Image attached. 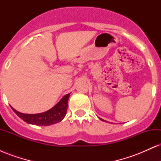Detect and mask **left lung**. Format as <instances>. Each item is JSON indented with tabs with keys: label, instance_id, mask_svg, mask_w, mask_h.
Here are the masks:
<instances>
[{
	"label": "left lung",
	"instance_id": "obj_1",
	"mask_svg": "<svg viewBox=\"0 0 161 161\" xmlns=\"http://www.w3.org/2000/svg\"><path fill=\"white\" fill-rule=\"evenodd\" d=\"M100 119H101V120H102V121H104V119H101V118H100Z\"/></svg>",
	"mask_w": 161,
	"mask_h": 161
}]
</instances>
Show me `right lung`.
Masks as SVG:
<instances>
[{
    "label": "right lung",
    "instance_id": "1",
    "mask_svg": "<svg viewBox=\"0 0 161 161\" xmlns=\"http://www.w3.org/2000/svg\"><path fill=\"white\" fill-rule=\"evenodd\" d=\"M70 94L64 95V97L55 105L53 108L50 109L47 111L37 114H25L12 108L13 110L23 120L27 123L34 124L36 125H50L59 123L65 117L68 108V100Z\"/></svg>",
    "mask_w": 161,
    "mask_h": 161
}]
</instances>
